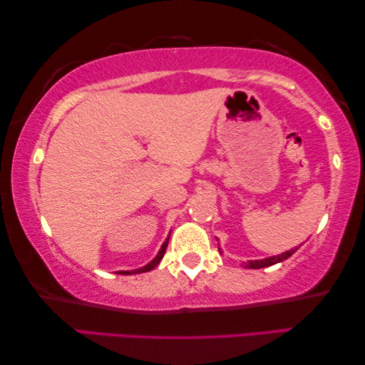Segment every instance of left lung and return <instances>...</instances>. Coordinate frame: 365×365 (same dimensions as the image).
Wrapping results in <instances>:
<instances>
[{"instance_id":"8db88e82","label":"left lung","mask_w":365,"mask_h":365,"mask_svg":"<svg viewBox=\"0 0 365 365\" xmlns=\"http://www.w3.org/2000/svg\"><path fill=\"white\" fill-rule=\"evenodd\" d=\"M297 250L296 249H291V250H286V252L279 254V255H273V257H267V259H262V260H249L246 264V268H264V267H270V265H274L278 264V262H283L288 259V257H291L292 254H294Z\"/></svg>"}]
</instances>
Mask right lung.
<instances>
[{
    "label": "right lung",
    "mask_w": 365,
    "mask_h": 365,
    "mask_svg": "<svg viewBox=\"0 0 365 365\" xmlns=\"http://www.w3.org/2000/svg\"><path fill=\"white\" fill-rule=\"evenodd\" d=\"M168 239H170V236H168ZM168 239H166V241H165L163 244H161V247H160V250H158L157 257H155V259H153L152 262H148L147 265H143V267H140V268H137V270L121 272V273H123V274H135V273H145V272H150V270H153V268L160 264V260L163 259V255H165V252H166V247H168Z\"/></svg>",
    "instance_id": "obj_1"
}]
</instances>
